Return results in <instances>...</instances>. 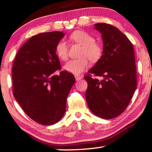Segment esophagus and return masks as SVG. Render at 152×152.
I'll return each mask as SVG.
<instances>
[{
    "label": "esophagus",
    "instance_id": "34e87169",
    "mask_svg": "<svg viewBox=\"0 0 152 152\" xmlns=\"http://www.w3.org/2000/svg\"><path fill=\"white\" fill-rule=\"evenodd\" d=\"M83 78V77L82 76H75V78H76V80L78 81V80H80L81 79H82Z\"/></svg>",
    "mask_w": 152,
    "mask_h": 152
}]
</instances>
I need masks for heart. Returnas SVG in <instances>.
<instances>
[{
  "label": "heart",
  "instance_id": "obj_1",
  "mask_svg": "<svg viewBox=\"0 0 152 152\" xmlns=\"http://www.w3.org/2000/svg\"><path fill=\"white\" fill-rule=\"evenodd\" d=\"M70 40L82 45L80 58L71 60L63 66V69L69 73L78 75L89 65V59L96 62L102 55V48L95 42V38L91 34L83 31H76L69 36ZM56 54L62 61H65L68 56V45L65 40H61L56 45Z\"/></svg>",
  "mask_w": 152,
  "mask_h": 152
}]
</instances>
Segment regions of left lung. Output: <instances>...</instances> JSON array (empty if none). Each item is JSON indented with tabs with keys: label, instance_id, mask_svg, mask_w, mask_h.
<instances>
[{
	"label": "left lung",
	"instance_id": "1",
	"mask_svg": "<svg viewBox=\"0 0 152 152\" xmlns=\"http://www.w3.org/2000/svg\"><path fill=\"white\" fill-rule=\"evenodd\" d=\"M94 28L101 34L103 50L88 72L102 79L85 76L88 84L85 98L94 114L112 119L125 110L137 87L134 48L116 27L100 23Z\"/></svg>",
	"mask_w": 152,
	"mask_h": 152
}]
</instances>
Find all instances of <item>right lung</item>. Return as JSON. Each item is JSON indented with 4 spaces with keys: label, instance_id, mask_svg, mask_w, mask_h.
Returning a JSON list of instances; mask_svg holds the SVG:
<instances>
[{
    "label": "right lung",
    "instance_id": "right-lung-1",
    "mask_svg": "<svg viewBox=\"0 0 152 152\" xmlns=\"http://www.w3.org/2000/svg\"><path fill=\"white\" fill-rule=\"evenodd\" d=\"M63 31L41 33L25 42L12 67L13 94L29 118L44 125H54L66 111V101L75 78L61 69L56 45Z\"/></svg>",
    "mask_w": 152,
    "mask_h": 152
}]
</instances>
